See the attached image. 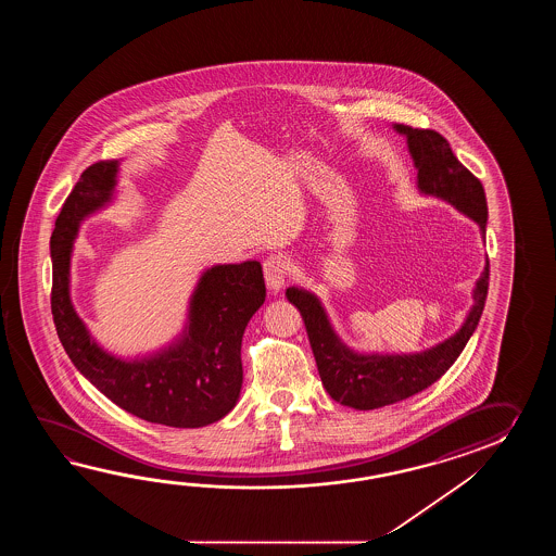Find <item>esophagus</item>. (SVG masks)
Wrapping results in <instances>:
<instances>
[{
  "label": "esophagus",
  "instance_id": "obj_1",
  "mask_svg": "<svg viewBox=\"0 0 556 556\" xmlns=\"http://www.w3.org/2000/svg\"><path fill=\"white\" fill-rule=\"evenodd\" d=\"M290 274V262L282 254H273L264 261V280L274 294L282 290L283 283Z\"/></svg>",
  "mask_w": 556,
  "mask_h": 556
}]
</instances>
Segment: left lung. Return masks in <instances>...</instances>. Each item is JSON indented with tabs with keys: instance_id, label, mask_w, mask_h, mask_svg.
<instances>
[{
	"instance_id": "8db88e82",
	"label": "left lung",
	"mask_w": 556,
	"mask_h": 556,
	"mask_svg": "<svg viewBox=\"0 0 556 556\" xmlns=\"http://www.w3.org/2000/svg\"><path fill=\"white\" fill-rule=\"evenodd\" d=\"M393 129L407 139V149L417 168L419 192L447 201L459 213L467 214L479 225L484 238L486 199L483 185L457 161L447 139L438 130L412 129L407 125H393ZM486 288L489 261L475 283L472 307L462 328L447 340L417 354H359L348 348L331 328L318 295L290 286L286 298L302 314L319 378L331 400L367 412L402 402L426 390L455 364L481 319Z\"/></svg>"
}]
</instances>
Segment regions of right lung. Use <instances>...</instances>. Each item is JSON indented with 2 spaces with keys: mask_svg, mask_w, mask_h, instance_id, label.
<instances>
[{
  "mask_svg": "<svg viewBox=\"0 0 556 556\" xmlns=\"http://www.w3.org/2000/svg\"><path fill=\"white\" fill-rule=\"evenodd\" d=\"M118 161L84 170L51 235V314L73 366L121 409L151 424L204 427L232 412L242 388V336L264 304L261 262L216 264L190 295L187 326L175 342L142 357H117L94 342L73 306V242L87 216L109 206L117 189Z\"/></svg>",
  "mask_w": 556,
  "mask_h": 556,
  "instance_id": "obj_1",
  "label": "right lung"
}]
</instances>
